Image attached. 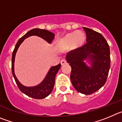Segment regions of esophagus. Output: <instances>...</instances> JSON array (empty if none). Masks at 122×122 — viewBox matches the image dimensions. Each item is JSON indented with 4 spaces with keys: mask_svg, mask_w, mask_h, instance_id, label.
I'll return each mask as SVG.
<instances>
[{
    "mask_svg": "<svg viewBox=\"0 0 122 122\" xmlns=\"http://www.w3.org/2000/svg\"><path fill=\"white\" fill-rule=\"evenodd\" d=\"M66 60L65 59H63L61 60V61H60V63L62 65H65V64H66Z\"/></svg>",
    "mask_w": 122,
    "mask_h": 122,
    "instance_id": "esophagus-1",
    "label": "esophagus"
}]
</instances>
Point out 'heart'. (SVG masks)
<instances>
[{"instance_id":"b5f03b06","label":"heart","mask_w":122,"mask_h":122,"mask_svg":"<svg viewBox=\"0 0 122 122\" xmlns=\"http://www.w3.org/2000/svg\"><path fill=\"white\" fill-rule=\"evenodd\" d=\"M85 39V36L82 33L79 32L70 33L66 35L64 38L60 41L59 46L61 48H65L68 47L72 41L75 45L82 44Z\"/></svg>"}]
</instances>
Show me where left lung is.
<instances>
[{
  "label": "left lung",
  "instance_id": "obj_1",
  "mask_svg": "<svg viewBox=\"0 0 122 122\" xmlns=\"http://www.w3.org/2000/svg\"><path fill=\"white\" fill-rule=\"evenodd\" d=\"M87 36L82 46L70 51L66 60L71 67L70 79L74 89L85 95H90L101 89L107 81L110 66V49L101 33L83 27ZM87 58L92 60L91 68L83 62Z\"/></svg>",
  "mask_w": 122,
  "mask_h": 122
}]
</instances>
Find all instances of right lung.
<instances>
[{
  "mask_svg": "<svg viewBox=\"0 0 122 122\" xmlns=\"http://www.w3.org/2000/svg\"><path fill=\"white\" fill-rule=\"evenodd\" d=\"M32 35L38 36L47 41L48 43H51L52 41L53 40V39L54 38L55 35L53 33H52L49 31L46 30L45 29H33L28 32L26 34H25L17 42L13 52L12 59H11V70H12L13 76L15 78L17 86H18L19 90H21L22 93L29 96L30 97L33 98L43 99L46 98V97H48L52 91V89H53L54 86L56 75L58 71L59 70V69L60 68V66H61L60 63H59V65H56V66L51 68L50 70L49 71L47 76L45 77L43 81L40 84L37 86H35V87H28L22 86L21 83L18 81L16 77L15 76V72H14V62H15L16 52L19 46L22 43V41L24 40V39H25L26 38L29 37V36H32Z\"/></svg>",
  "mask_w": 122,
  "mask_h": 122,
  "instance_id": "right-lung-1",
  "label": "right lung"
}]
</instances>
